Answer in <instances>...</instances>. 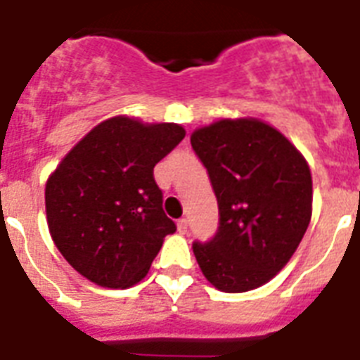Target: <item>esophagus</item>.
<instances>
[{"label": "esophagus", "instance_id": "1", "mask_svg": "<svg viewBox=\"0 0 360 360\" xmlns=\"http://www.w3.org/2000/svg\"><path fill=\"white\" fill-rule=\"evenodd\" d=\"M177 230H179V233H186V230H188V222H186V219L177 220Z\"/></svg>", "mask_w": 360, "mask_h": 360}]
</instances>
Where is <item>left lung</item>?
Wrapping results in <instances>:
<instances>
[{
    "instance_id": "obj_1",
    "label": "left lung",
    "mask_w": 360,
    "mask_h": 360,
    "mask_svg": "<svg viewBox=\"0 0 360 360\" xmlns=\"http://www.w3.org/2000/svg\"><path fill=\"white\" fill-rule=\"evenodd\" d=\"M219 202V230L192 243L205 278L226 293L269 282L312 217V175L284 134L257 120H222L191 136Z\"/></svg>"
}]
</instances>
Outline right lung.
Wrapping results in <instances>:
<instances>
[{
  "instance_id": "1",
  "label": "right lung",
  "mask_w": 360,
  "mask_h": 360,
  "mask_svg": "<svg viewBox=\"0 0 360 360\" xmlns=\"http://www.w3.org/2000/svg\"><path fill=\"white\" fill-rule=\"evenodd\" d=\"M175 123L112 117L76 143L48 177V230L72 267L103 288L138 284L175 222L153 168L181 140Z\"/></svg>"
}]
</instances>
